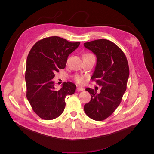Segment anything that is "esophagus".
<instances>
[{
  "label": "esophagus",
  "mask_w": 154,
  "mask_h": 154,
  "mask_svg": "<svg viewBox=\"0 0 154 154\" xmlns=\"http://www.w3.org/2000/svg\"><path fill=\"white\" fill-rule=\"evenodd\" d=\"M84 88H82V87H78V88H76V91H78V92H80V91H84Z\"/></svg>",
  "instance_id": "34e87169"
}]
</instances>
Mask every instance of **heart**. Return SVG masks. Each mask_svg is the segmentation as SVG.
<instances>
[{
  "instance_id": "1",
  "label": "heart",
  "mask_w": 154,
  "mask_h": 154,
  "mask_svg": "<svg viewBox=\"0 0 154 154\" xmlns=\"http://www.w3.org/2000/svg\"><path fill=\"white\" fill-rule=\"evenodd\" d=\"M90 55H92L91 54H85L83 56L84 57H85V56H90ZM68 60H67V62ZM75 80L76 81V82L78 83V84H82L83 83H84L85 82V78L82 76H79V75H76L75 76Z\"/></svg>"
}]
</instances>
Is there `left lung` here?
<instances>
[{
	"label": "left lung",
	"instance_id": "obj_1",
	"mask_svg": "<svg viewBox=\"0 0 154 154\" xmlns=\"http://www.w3.org/2000/svg\"><path fill=\"white\" fill-rule=\"evenodd\" d=\"M97 57V64L91 79L101 89L87 88L91 101L84 106V111L91 119L102 121L111 116L121 103L126 90L129 68L123 51L112 42L100 39L84 44Z\"/></svg>",
	"mask_w": 154,
	"mask_h": 154
}]
</instances>
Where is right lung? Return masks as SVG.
I'll return each mask as SVG.
<instances>
[{
    "label": "right lung",
    "instance_id": "add662e5",
    "mask_svg": "<svg viewBox=\"0 0 154 154\" xmlns=\"http://www.w3.org/2000/svg\"><path fill=\"white\" fill-rule=\"evenodd\" d=\"M80 42L70 43L59 37L43 38L33 45L26 59V98L33 111L42 119L50 120L60 116L65 107V98L72 95L76 85L64 82L56 90L52 79L64 69L69 55Z\"/></svg>",
    "mask_w": 154,
    "mask_h": 154
}]
</instances>
